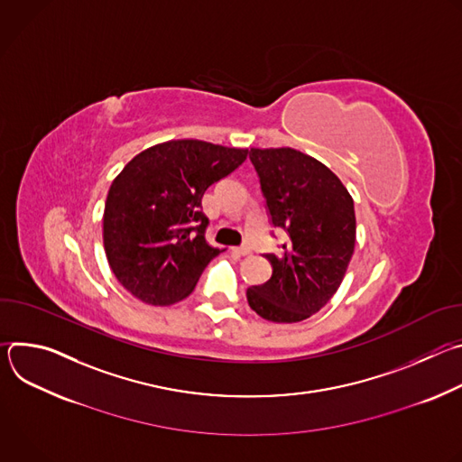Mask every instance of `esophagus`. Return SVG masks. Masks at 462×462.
<instances>
[{
  "label": "esophagus",
  "instance_id": "esophagus-1",
  "mask_svg": "<svg viewBox=\"0 0 462 462\" xmlns=\"http://www.w3.org/2000/svg\"><path fill=\"white\" fill-rule=\"evenodd\" d=\"M239 255H248L250 252H252V248L250 246H246V245H243V246H237V248H234Z\"/></svg>",
  "mask_w": 462,
  "mask_h": 462
}]
</instances>
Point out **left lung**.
<instances>
[{
    "instance_id": "obj_1",
    "label": "left lung",
    "mask_w": 462,
    "mask_h": 462,
    "mask_svg": "<svg viewBox=\"0 0 462 462\" xmlns=\"http://www.w3.org/2000/svg\"><path fill=\"white\" fill-rule=\"evenodd\" d=\"M274 226L285 228L267 283L250 287L252 310L274 323H296L318 312L338 291L356 241L355 203L325 164L292 148H250Z\"/></svg>"
}]
</instances>
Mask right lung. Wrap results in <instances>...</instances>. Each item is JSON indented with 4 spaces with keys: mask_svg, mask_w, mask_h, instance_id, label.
<instances>
[{
    "mask_svg": "<svg viewBox=\"0 0 462 462\" xmlns=\"http://www.w3.org/2000/svg\"><path fill=\"white\" fill-rule=\"evenodd\" d=\"M248 150L180 139L155 144L115 177L104 208V250L120 285L150 305L191 294L221 252L205 230L201 199L245 162Z\"/></svg>",
    "mask_w": 462,
    "mask_h": 462,
    "instance_id": "add662e5",
    "label": "right lung"
}]
</instances>
